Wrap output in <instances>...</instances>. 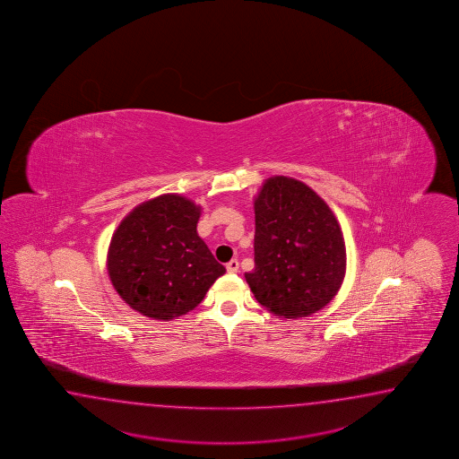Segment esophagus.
Instances as JSON below:
<instances>
[{
  "label": "esophagus",
  "instance_id": "1",
  "mask_svg": "<svg viewBox=\"0 0 459 459\" xmlns=\"http://www.w3.org/2000/svg\"><path fill=\"white\" fill-rule=\"evenodd\" d=\"M226 270L230 272V273H234V272H238L239 270V262L238 259H231V261L226 264Z\"/></svg>",
  "mask_w": 459,
  "mask_h": 459
}]
</instances>
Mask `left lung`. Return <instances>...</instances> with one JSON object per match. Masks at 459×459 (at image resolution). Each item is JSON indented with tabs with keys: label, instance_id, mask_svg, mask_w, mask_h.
<instances>
[{
	"label": "left lung",
	"instance_id": "1",
	"mask_svg": "<svg viewBox=\"0 0 459 459\" xmlns=\"http://www.w3.org/2000/svg\"><path fill=\"white\" fill-rule=\"evenodd\" d=\"M254 264L246 273L255 299L280 317L311 316L331 303L347 265L333 210L303 182L275 176L254 198Z\"/></svg>",
	"mask_w": 459,
	"mask_h": 459
}]
</instances>
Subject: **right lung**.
Here are the masks:
<instances>
[{
  "label": "right lung",
  "mask_w": 459,
  "mask_h": 459,
  "mask_svg": "<svg viewBox=\"0 0 459 459\" xmlns=\"http://www.w3.org/2000/svg\"><path fill=\"white\" fill-rule=\"evenodd\" d=\"M202 208L178 194L143 202L110 239L108 272L126 305L171 321L187 315L226 269L198 236Z\"/></svg>",
  "instance_id": "add662e5"
}]
</instances>
